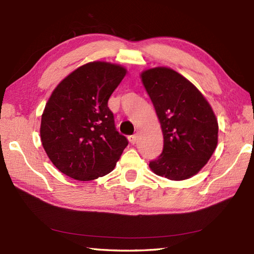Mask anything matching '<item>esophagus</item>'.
I'll use <instances>...</instances> for the list:
<instances>
[{
  "instance_id": "obj_1",
  "label": "esophagus",
  "mask_w": 254,
  "mask_h": 254,
  "mask_svg": "<svg viewBox=\"0 0 254 254\" xmlns=\"http://www.w3.org/2000/svg\"><path fill=\"white\" fill-rule=\"evenodd\" d=\"M128 139H129V142L131 144H134L137 142V134H132V136H130Z\"/></svg>"
}]
</instances>
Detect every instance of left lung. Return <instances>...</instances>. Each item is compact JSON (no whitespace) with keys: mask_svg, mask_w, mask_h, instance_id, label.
<instances>
[{"mask_svg":"<svg viewBox=\"0 0 254 254\" xmlns=\"http://www.w3.org/2000/svg\"><path fill=\"white\" fill-rule=\"evenodd\" d=\"M159 118L164 146L150 162L154 174L171 180L191 178L215 151L218 123L200 90L170 67H153L140 74Z\"/></svg>","mask_w":254,"mask_h":254,"instance_id":"left-lung-1","label":"left lung"}]
</instances>
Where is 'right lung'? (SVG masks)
<instances>
[{
	"mask_svg": "<svg viewBox=\"0 0 254 254\" xmlns=\"http://www.w3.org/2000/svg\"><path fill=\"white\" fill-rule=\"evenodd\" d=\"M126 72L122 65L90 62L53 90L40 137L49 159L66 176L89 182L115 168L128 141L115 129L108 102Z\"/></svg>",
	"mask_w": 254,
	"mask_h": 254,
	"instance_id": "add662e5",
	"label": "right lung"
}]
</instances>
